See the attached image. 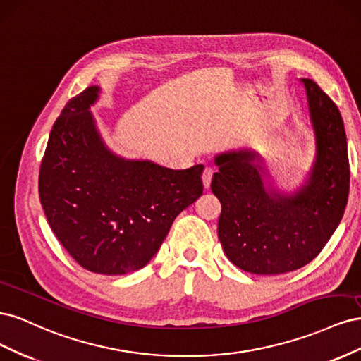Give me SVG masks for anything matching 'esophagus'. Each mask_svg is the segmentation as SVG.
I'll return each instance as SVG.
<instances>
[{
	"label": "esophagus",
	"mask_w": 361,
	"mask_h": 361,
	"mask_svg": "<svg viewBox=\"0 0 361 361\" xmlns=\"http://www.w3.org/2000/svg\"><path fill=\"white\" fill-rule=\"evenodd\" d=\"M212 174H214V170H212L211 167H206V169L203 170V174H202V180H203L204 188H209L211 180H212Z\"/></svg>",
	"instance_id": "34e87169"
}]
</instances>
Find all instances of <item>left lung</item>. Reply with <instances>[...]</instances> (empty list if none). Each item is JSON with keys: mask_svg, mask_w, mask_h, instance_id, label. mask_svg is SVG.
Wrapping results in <instances>:
<instances>
[{"mask_svg": "<svg viewBox=\"0 0 361 361\" xmlns=\"http://www.w3.org/2000/svg\"><path fill=\"white\" fill-rule=\"evenodd\" d=\"M316 138L307 185L285 197L267 192L255 152L218 155L211 190L221 203L218 238L228 260L251 274H285L307 265L341 223L349 194L343 120L336 104L309 78L301 80Z\"/></svg>", "mask_w": 361, "mask_h": 361, "instance_id": "left-lung-1", "label": "left lung"}]
</instances>
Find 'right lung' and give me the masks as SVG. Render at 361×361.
Masks as SVG:
<instances>
[{"label": "right lung", "instance_id": "obj_1", "mask_svg": "<svg viewBox=\"0 0 361 361\" xmlns=\"http://www.w3.org/2000/svg\"><path fill=\"white\" fill-rule=\"evenodd\" d=\"M87 87L54 123L39 173V197L61 245L96 274L147 265L185 207L203 194V166L173 170L113 155L89 111Z\"/></svg>", "mask_w": 361, "mask_h": 361}]
</instances>
